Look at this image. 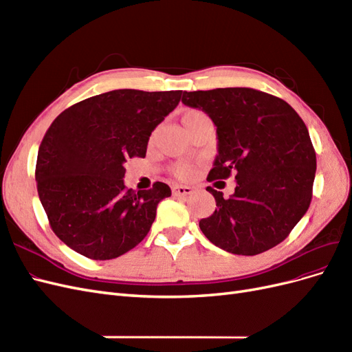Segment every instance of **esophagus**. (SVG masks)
Here are the masks:
<instances>
[{"label":"esophagus","mask_w":352,"mask_h":352,"mask_svg":"<svg viewBox=\"0 0 352 352\" xmlns=\"http://www.w3.org/2000/svg\"><path fill=\"white\" fill-rule=\"evenodd\" d=\"M172 192L176 197H185V195H189L190 192H192V188L186 186V185H173Z\"/></svg>","instance_id":"34e87169"}]
</instances>
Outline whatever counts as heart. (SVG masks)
Returning <instances> with one entry per match:
<instances>
[{
  "label": "heart",
  "mask_w": 352,
  "mask_h": 352,
  "mask_svg": "<svg viewBox=\"0 0 352 352\" xmlns=\"http://www.w3.org/2000/svg\"><path fill=\"white\" fill-rule=\"evenodd\" d=\"M202 116H206V114L202 113V111H199V110H190V111H188V113L184 116L182 122H184V124H186V123H189L190 120L198 119V117H202ZM173 173H175L176 176H179V177H189L190 175L194 173V167L189 166V164H177V166L173 168Z\"/></svg>",
  "instance_id": "heart-1"
}]
</instances>
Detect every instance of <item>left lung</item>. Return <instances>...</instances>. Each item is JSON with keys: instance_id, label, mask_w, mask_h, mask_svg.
<instances>
[{"instance_id": "obj_1", "label": "left lung", "mask_w": 352, "mask_h": 352, "mask_svg": "<svg viewBox=\"0 0 352 352\" xmlns=\"http://www.w3.org/2000/svg\"><path fill=\"white\" fill-rule=\"evenodd\" d=\"M182 102L217 126L219 155L207 180L235 175L230 198L207 186L216 211L199 229L216 247L257 255L287 238L313 197L316 151L305 123L289 104L252 88L184 92Z\"/></svg>"}]
</instances>
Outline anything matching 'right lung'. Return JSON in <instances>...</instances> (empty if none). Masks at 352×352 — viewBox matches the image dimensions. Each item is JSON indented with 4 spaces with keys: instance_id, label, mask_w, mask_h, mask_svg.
Instances as JSON below:
<instances>
[{
    "instance_id": "1",
    "label": "right lung",
    "mask_w": 352,
    "mask_h": 352,
    "mask_svg": "<svg viewBox=\"0 0 352 352\" xmlns=\"http://www.w3.org/2000/svg\"><path fill=\"white\" fill-rule=\"evenodd\" d=\"M182 91L116 89L66 109L39 145L35 179L52 232L91 260L131 251L150 232L168 185L132 190L126 163L145 157L151 132L172 113Z\"/></svg>"
}]
</instances>
